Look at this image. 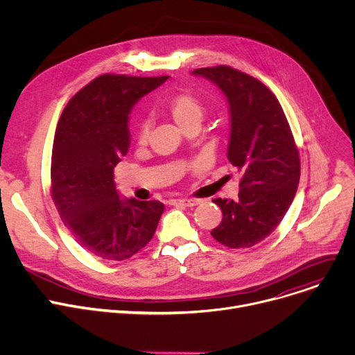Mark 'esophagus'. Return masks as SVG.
Segmentation results:
<instances>
[{"mask_svg":"<svg viewBox=\"0 0 355 355\" xmlns=\"http://www.w3.org/2000/svg\"><path fill=\"white\" fill-rule=\"evenodd\" d=\"M169 203L171 205H182V206L192 207V206H196L199 203V200L198 199H172Z\"/></svg>","mask_w":355,"mask_h":355,"instance_id":"1","label":"esophagus"}]
</instances>
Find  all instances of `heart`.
<instances>
[{"label":"heart","instance_id":"heart-1","mask_svg":"<svg viewBox=\"0 0 355 355\" xmlns=\"http://www.w3.org/2000/svg\"><path fill=\"white\" fill-rule=\"evenodd\" d=\"M168 110L179 126L184 128L192 120H200L203 113L202 103L191 93L180 92L168 100ZM149 136V123L143 121L139 129V140L144 141Z\"/></svg>","mask_w":355,"mask_h":355}]
</instances>
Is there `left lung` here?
<instances>
[{"mask_svg": "<svg viewBox=\"0 0 355 355\" xmlns=\"http://www.w3.org/2000/svg\"><path fill=\"white\" fill-rule=\"evenodd\" d=\"M193 74L215 83L229 103L227 159L242 175L236 200H212L223 218L211 235L229 248H251L275 231L295 198L297 144L278 98L263 83L229 66Z\"/></svg>", "mask_w": 355, "mask_h": 355, "instance_id": "1", "label": "left lung"}]
</instances>
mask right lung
<instances>
[{
	"mask_svg": "<svg viewBox=\"0 0 355 355\" xmlns=\"http://www.w3.org/2000/svg\"><path fill=\"white\" fill-rule=\"evenodd\" d=\"M168 80L103 74L67 103L51 153V198L76 241L106 261H124L153 238L164 205L121 199L113 169L129 150V113Z\"/></svg>",
	"mask_w": 355,
	"mask_h": 355,
	"instance_id": "add662e5",
	"label": "right lung"
}]
</instances>
